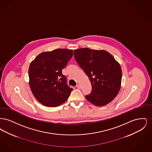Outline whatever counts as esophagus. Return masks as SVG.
<instances>
[{"instance_id": "1", "label": "esophagus", "mask_w": 152, "mask_h": 152, "mask_svg": "<svg viewBox=\"0 0 152 152\" xmlns=\"http://www.w3.org/2000/svg\"><path fill=\"white\" fill-rule=\"evenodd\" d=\"M76 87L78 88V89H80L81 88V86L80 85V84H77V86H76Z\"/></svg>"}]
</instances>
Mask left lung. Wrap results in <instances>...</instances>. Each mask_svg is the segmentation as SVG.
Segmentation results:
<instances>
[{
  "label": "left lung",
  "mask_w": 152,
  "mask_h": 152,
  "mask_svg": "<svg viewBox=\"0 0 152 152\" xmlns=\"http://www.w3.org/2000/svg\"><path fill=\"white\" fill-rule=\"evenodd\" d=\"M74 57L86 73L92 90L86 96L87 100L97 107L112 101L121 88L122 71L119 63L107 51L88 48L74 51Z\"/></svg>",
  "instance_id": "left-lung-1"
}]
</instances>
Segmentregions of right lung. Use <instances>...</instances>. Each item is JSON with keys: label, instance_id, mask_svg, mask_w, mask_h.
Returning a JSON list of instances; mask_svg holds the SVG:
<instances>
[{"label": "right lung", "instance_id": "right-lung-1", "mask_svg": "<svg viewBox=\"0 0 152 152\" xmlns=\"http://www.w3.org/2000/svg\"><path fill=\"white\" fill-rule=\"evenodd\" d=\"M72 50L58 48L39 54L30 64L28 75L31 91L44 106L56 107L68 100L73 90L62 74L73 56Z\"/></svg>", "mask_w": 152, "mask_h": 152}]
</instances>
